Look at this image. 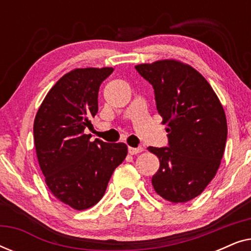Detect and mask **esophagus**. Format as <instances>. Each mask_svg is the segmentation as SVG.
Wrapping results in <instances>:
<instances>
[{
    "instance_id": "1",
    "label": "esophagus",
    "mask_w": 251,
    "mask_h": 251,
    "mask_svg": "<svg viewBox=\"0 0 251 251\" xmlns=\"http://www.w3.org/2000/svg\"><path fill=\"white\" fill-rule=\"evenodd\" d=\"M143 151H144L143 147H129L128 149V152L130 155H136V154L142 153Z\"/></svg>"
}]
</instances>
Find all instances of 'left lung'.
<instances>
[{"instance_id": "left-lung-1", "label": "left lung", "mask_w": 251, "mask_h": 251, "mask_svg": "<svg viewBox=\"0 0 251 251\" xmlns=\"http://www.w3.org/2000/svg\"><path fill=\"white\" fill-rule=\"evenodd\" d=\"M154 89L156 109L167 123L168 146L152 147L160 168L154 190L178 203L200 195L217 173L227 139L225 112L207 80L176 60L137 65Z\"/></svg>"}]
</instances>
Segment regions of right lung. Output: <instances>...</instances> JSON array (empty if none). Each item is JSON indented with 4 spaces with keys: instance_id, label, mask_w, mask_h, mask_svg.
Here are the masks:
<instances>
[{
    "instance_id": "1",
    "label": "right lung",
    "mask_w": 251,
    "mask_h": 251,
    "mask_svg": "<svg viewBox=\"0 0 251 251\" xmlns=\"http://www.w3.org/2000/svg\"><path fill=\"white\" fill-rule=\"evenodd\" d=\"M113 68H76L51 88L34 120L41 170L54 197L76 210L95 205L126 159L123 143L90 142L84 129L98 112V91Z\"/></svg>"
}]
</instances>
